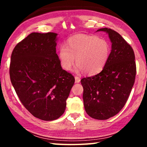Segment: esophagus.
<instances>
[{"mask_svg":"<svg viewBox=\"0 0 147 147\" xmlns=\"http://www.w3.org/2000/svg\"><path fill=\"white\" fill-rule=\"evenodd\" d=\"M74 78H75V82L76 83H79L80 82V77L75 76V77H74Z\"/></svg>","mask_w":147,"mask_h":147,"instance_id":"esophagus-1","label":"esophagus"}]
</instances>
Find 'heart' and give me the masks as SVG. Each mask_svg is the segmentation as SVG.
Here are the masks:
<instances>
[{
  "mask_svg": "<svg viewBox=\"0 0 147 147\" xmlns=\"http://www.w3.org/2000/svg\"><path fill=\"white\" fill-rule=\"evenodd\" d=\"M111 53L109 42L96 36L76 34L69 38L66 45L58 49V58L62 67L69 71L76 58L75 71L88 75H94L102 70Z\"/></svg>",
  "mask_w": 147,
  "mask_h": 147,
  "instance_id": "obj_1",
  "label": "heart"
}]
</instances>
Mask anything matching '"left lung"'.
I'll return each instance as SVG.
<instances>
[{"mask_svg":"<svg viewBox=\"0 0 147 147\" xmlns=\"http://www.w3.org/2000/svg\"><path fill=\"white\" fill-rule=\"evenodd\" d=\"M108 34L111 50L108 63L100 73L81 80L86 113L98 120L117 114L126 101L135 82L136 65L132 48L117 32L103 28Z\"/></svg>","mask_w":147,"mask_h":147,"instance_id":"left-lung-1","label":"left lung"}]
</instances>
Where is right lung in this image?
I'll return each instance as SVG.
<instances>
[{
  "label": "right lung",
  "mask_w": 147,
  "mask_h": 147,
  "mask_svg": "<svg viewBox=\"0 0 147 147\" xmlns=\"http://www.w3.org/2000/svg\"><path fill=\"white\" fill-rule=\"evenodd\" d=\"M58 34L33 32L15 47L9 76L19 100L32 115L53 121L63 115L74 83L56 52Z\"/></svg>",
  "instance_id": "1"
}]
</instances>
